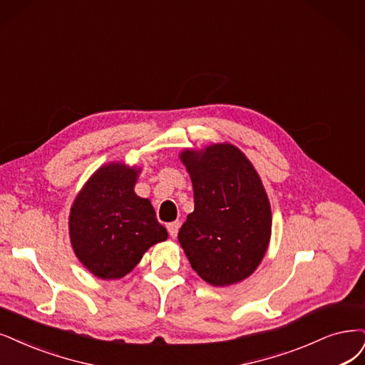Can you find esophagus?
Masks as SVG:
<instances>
[{
	"mask_svg": "<svg viewBox=\"0 0 365 365\" xmlns=\"http://www.w3.org/2000/svg\"><path fill=\"white\" fill-rule=\"evenodd\" d=\"M179 228H180V222H179V221L170 222V224L167 225V230H168V233H170V236H171V237H175V236H178V233H179Z\"/></svg>",
	"mask_w": 365,
	"mask_h": 365,
	"instance_id": "esophagus-1",
	"label": "esophagus"
}]
</instances>
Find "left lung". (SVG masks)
Instances as JSON below:
<instances>
[{
  "label": "left lung",
  "mask_w": 365,
  "mask_h": 365,
  "mask_svg": "<svg viewBox=\"0 0 365 365\" xmlns=\"http://www.w3.org/2000/svg\"><path fill=\"white\" fill-rule=\"evenodd\" d=\"M195 209L179 230L194 271L212 286H230L250 277L267 250L272 215L251 162L230 144L203 153L186 150Z\"/></svg>",
  "instance_id": "1"
}]
</instances>
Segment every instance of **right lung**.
<instances>
[{"label": "right lung", "instance_id": "add662e5", "mask_svg": "<svg viewBox=\"0 0 365 365\" xmlns=\"http://www.w3.org/2000/svg\"><path fill=\"white\" fill-rule=\"evenodd\" d=\"M138 170L123 164L99 168L79 192L69 230L75 254L102 279L125 277L143 254L168 233L150 201L133 192Z\"/></svg>", "mask_w": 365, "mask_h": 365}]
</instances>
